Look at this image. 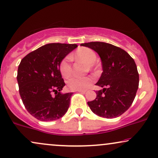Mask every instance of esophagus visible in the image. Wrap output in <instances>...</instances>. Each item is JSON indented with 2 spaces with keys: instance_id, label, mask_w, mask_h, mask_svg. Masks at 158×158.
I'll list each match as a JSON object with an SVG mask.
<instances>
[{
  "instance_id": "1",
  "label": "esophagus",
  "mask_w": 158,
  "mask_h": 158,
  "mask_svg": "<svg viewBox=\"0 0 158 158\" xmlns=\"http://www.w3.org/2000/svg\"><path fill=\"white\" fill-rule=\"evenodd\" d=\"M77 91L79 93H81V94H85V93H86V90H77Z\"/></svg>"
}]
</instances>
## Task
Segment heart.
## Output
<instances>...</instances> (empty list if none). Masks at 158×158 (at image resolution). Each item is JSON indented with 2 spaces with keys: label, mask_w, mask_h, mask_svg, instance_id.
Here are the masks:
<instances>
[{
  "label": "heart",
  "mask_w": 158,
  "mask_h": 158,
  "mask_svg": "<svg viewBox=\"0 0 158 158\" xmlns=\"http://www.w3.org/2000/svg\"><path fill=\"white\" fill-rule=\"evenodd\" d=\"M71 58L82 61L86 63V71H96L98 64L96 62L97 56L92 49L87 47H81L76 51L75 54L71 56ZM59 69L62 77L67 79L72 73V65L70 62V57L64 58L60 62ZM94 81L91 77H73L68 80V86L72 90H84L89 87Z\"/></svg>",
  "instance_id": "obj_1"
}]
</instances>
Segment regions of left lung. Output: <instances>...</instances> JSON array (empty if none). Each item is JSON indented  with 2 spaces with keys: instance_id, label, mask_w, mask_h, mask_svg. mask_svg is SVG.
<instances>
[{
  "instance_id": "obj_1",
  "label": "left lung",
  "mask_w": 158,
  "mask_h": 158,
  "mask_svg": "<svg viewBox=\"0 0 158 158\" xmlns=\"http://www.w3.org/2000/svg\"><path fill=\"white\" fill-rule=\"evenodd\" d=\"M100 56L102 72L96 85L103 87L96 91V98L87 102L93 113L98 116L113 118L130 108L136 96L139 74L135 62L126 51L103 42L81 43Z\"/></svg>"
}]
</instances>
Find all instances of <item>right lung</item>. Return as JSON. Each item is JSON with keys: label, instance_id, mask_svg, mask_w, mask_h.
Wrapping results in <instances>:
<instances>
[{"label": "right lung", "instance_id": "1", "mask_svg": "<svg viewBox=\"0 0 158 158\" xmlns=\"http://www.w3.org/2000/svg\"><path fill=\"white\" fill-rule=\"evenodd\" d=\"M77 47V44L49 43L22 59L17 76L19 93L26 109L38 120H56L68 111L73 93H60L65 83L59 65Z\"/></svg>", "mask_w": 158, "mask_h": 158}]
</instances>
